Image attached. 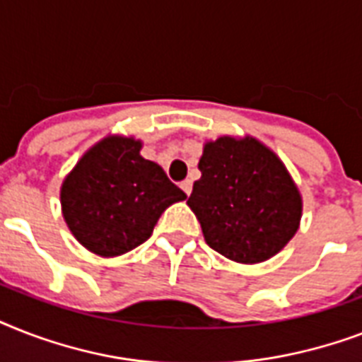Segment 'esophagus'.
<instances>
[{
    "label": "esophagus",
    "instance_id": "obj_1",
    "mask_svg": "<svg viewBox=\"0 0 362 362\" xmlns=\"http://www.w3.org/2000/svg\"><path fill=\"white\" fill-rule=\"evenodd\" d=\"M180 187H182V192L186 193L187 197H189V193H192V180H186V182H182V184H180Z\"/></svg>",
    "mask_w": 362,
    "mask_h": 362
}]
</instances>
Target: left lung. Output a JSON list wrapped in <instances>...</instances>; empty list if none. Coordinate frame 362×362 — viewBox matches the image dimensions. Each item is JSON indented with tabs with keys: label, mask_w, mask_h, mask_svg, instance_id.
<instances>
[{
	"label": "left lung",
	"mask_w": 362,
	"mask_h": 362,
	"mask_svg": "<svg viewBox=\"0 0 362 362\" xmlns=\"http://www.w3.org/2000/svg\"><path fill=\"white\" fill-rule=\"evenodd\" d=\"M199 170L187 204L212 250L237 263L257 264L295 237L303 195L267 144L250 135L206 141Z\"/></svg>",
	"instance_id": "8db88e82"
}]
</instances>
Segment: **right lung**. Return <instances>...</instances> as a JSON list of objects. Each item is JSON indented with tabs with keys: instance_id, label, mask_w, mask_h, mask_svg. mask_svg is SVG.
Listing matches in <instances>:
<instances>
[{
	"instance_id": "add662e5",
	"label": "right lung",
	"mask_w": 362,
	"mask_h": 362,
	"mask_svg": "<svg viewBox=\"0 0 362 362\" xmlns=\"http://www.w3.org/2000/svg\"><path fill=\"white\" fill-rule=\"evenodd\" d=\"M141 148L135 136L107 135L62 182L65 223L99 257H118L141 246L159 216L186 199L158 163L142 158Z\"/></svg>"
}]
</instances>
